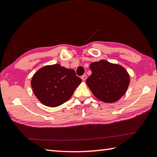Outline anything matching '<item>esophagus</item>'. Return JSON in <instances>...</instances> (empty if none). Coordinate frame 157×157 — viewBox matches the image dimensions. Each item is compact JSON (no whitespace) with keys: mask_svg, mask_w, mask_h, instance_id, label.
<instances>
[{"mask_svg":"<svg viewBox=\"0 0 157 157\" xmlns=\"http://www.w3.org/2000/svg\"><path fill=\"white\" fill-rule=\"evenodd\" d=\"M86 79H87V75H83L82 76V79L83 81H86Z\"/></svg>","mask_w":157,"mask_h":157,"instance_id":"esophagus-1","label":"esophagus"}]
</instances>
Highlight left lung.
Instances as JSON below:
<instances>
[{
  "mask_svg": "<svg viewBox=\"0 0 157 157\" xmlns=\"http://www.w3.org/2000/svg\"><path fill=\"white\" fill-rule=\"evenodd\" d=\"M90 68L92 74L86 79V84L100 101L115 102L125 94L130 78L124 67L101 60L92 63Z\"/></svg>",
  "mask_w": 157,
  "mask_h": 157,
  "instance_id": "left-lung-1",
  "label": "left lung"
}]
</instances>
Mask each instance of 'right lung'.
Returning a JSON list of instances; mask_svg holds the SVG:
<instances>
[{"label": "right lung", "instance_id": "obj_1", "mask_svg": "<svg viewBox=\"0 0 157 157\" xmlns=\"http://www.w3.org/2000/svg\"><path fill=\"white\" fill-rule=\"evenodd\" d=\"M81 82L74 70L55 64L38 70L32 77L31 86L42 104L56 107L67 101Z\"/></svg>", "mask_w": 157, "mask_h": 157}]
</instances>
